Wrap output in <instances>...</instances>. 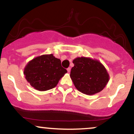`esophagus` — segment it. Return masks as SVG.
Instances as JSON below:
<instances>
[{"instance_id": "obj_1", "label": "esophagus", "mask_w": 134, "mask_h": 134, "mask_svg": "<svg viewBox=\"0 0 134 134\" xmlns=\"http://www.w3.org/2000/svg\"><path fill=\"white\" fill-rule=\"evenodd\" d=\"M67 71H68V72H70V71H71V68H68Z\"/></svg>"}]
</instances>
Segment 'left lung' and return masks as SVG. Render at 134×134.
Here are the masks:
<instances>
[{
	"label": "left lung",
	"instance_id": "8db88e82",
	"mask_svg": "<svg viewBox=\"0 0 134 134\" xmlns=\"http://www.w3.org/2000/svg\"><path fill=\"white\" fill-rule=\"evenodd\" d=\"M70 77L76 88L83 93L93 95L102 91L109 81L105 67L98 61L86 57L74 59Z\"/></svg>",
	"mask_w": 134,
	"mask_h": 134
}]
</instances>
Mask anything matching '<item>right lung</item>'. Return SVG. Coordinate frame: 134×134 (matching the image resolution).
<instances>
[{
  "label": "right lung",
  "instance_id": "right-lung-1",
  "mask_svg": "<svg viewBox=\"0 0 134 134\" xmlns=\"http://www.w3.org/2000/svg\"><path fill=\"white\" fill-rule=\"evenodd\" d=\"M66 72V69L62 66L61 60L52 54L34 58L29 62L24 71L27 82L40 91L54 88Z\"/></svg>",
  "mask_w": 134,
  "mask_h": 134
}]
</instances>
